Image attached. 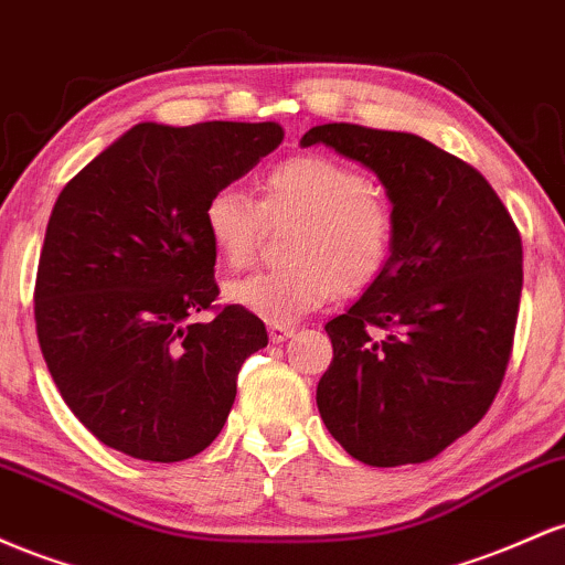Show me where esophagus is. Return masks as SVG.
<instances>
[{
	"label": "esophagus",
	"instance_id": "obj_1",
	"mask_svg": "<svg viewBox=\"0 0 565 565\" xmlns=\"http://www.w3.org/2000/svg\"><path fill=\"white\" fill-rule=\"evenodd\" d=\"M296 333L294 326H280V322H269V339L275 341V344H280V341L290 339V335Z\"/></svg>",
	"mask_w": 565,
	"mask_h": 565
}]
</instances>
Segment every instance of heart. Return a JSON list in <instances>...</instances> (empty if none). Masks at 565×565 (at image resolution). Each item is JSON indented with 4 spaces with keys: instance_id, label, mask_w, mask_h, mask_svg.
<instances>
[{
    "instance_id": "heart-1",
    "label": "heart",
    "mask_w": 565,
    "mask_h": 565,
    "mask_svg": "<svg viewBox=\"0 0 565 565\" xmlns=\"http://www.w3.org/2000/svg\"><path fill=\"white\" fill-rule=\"evenodd\" d=\"M266 221H296L285 258L290 266L243 277L230 299L266 322L317 312L341 294H360L382 277L395 248V211L352 164L326 154L277 162L262 179V202L239 189H218L202 224L221 262L243 269L262 245Z\"/></svg>"
}]
</instances>
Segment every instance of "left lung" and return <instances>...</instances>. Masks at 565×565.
Masks as SVG:
<instances>
[{"label":"left lung","instance_id":"obj_1","mask_svg":"<svg viewBox=\"0 0 565 565\" xmlns=\"http://www.w3.org/2000/svg\"><path fill=\"white\" fill-rule=\"evenodd\" d=\"M315 143L373 170L395 211L382 277L326 326L333 360L317 408L363 465H419L470 433L502 386L521 232L472 164L414 132L331 122L301 138Z\"/></svg>","mask_w":565,"mask_h":565}]
</instances>
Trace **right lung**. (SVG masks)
<instances>
[{
	"instance_id": "1",
	"label": "right lung",
	"mask_w": 565,
	"mask_h": 565,
	"mask_svg": "<svg viewBox=\"0 0 565 565\" xmlns=\"http://www.w3.org/2000/svg\"><path fill=\"white\" fill-rule=\"evenodd\" d=\"M277 122H141L63 186L36 269L50 376L104 446L143 461L205 451L237 373L266 347L239 303L218 307L207 198L282 143ZM211 308L213 321L194 323Z\"/></svg>"
}]
</instances>
